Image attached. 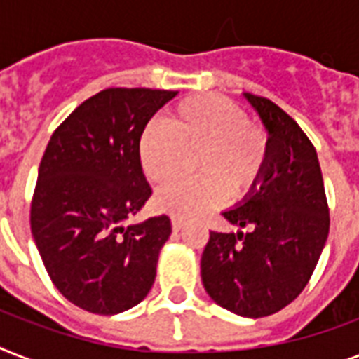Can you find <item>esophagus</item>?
<instances>
[{
	"label": "esophagus",
	"instance_id": "34e87169",
	"mask_svg": "<svg viewBox=\"0 0 359 359\" xmlns=\"http://www.w3.org/2000/svg\"><path fill=\"white\" fill-rule=\"evenodd\" d=\"M171 225H173L175 231H180L184 227V219L180 218V216H171Z\"/></svg>",
	"mask_w": 359,
	"mask_h": 359
}]
</instances>
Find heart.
<instances>
[{"instance_id": "obj_1", "label": "heart", "mask_w": 359, "mask_h": 359, "mask_svg": "<svg viewBox=\"0 0 359 359\" xmlns=\"http://www.w3.org/2000/svg\"><path fill=\"white\" fill-rule=\"evenodd\" d=\"M163 126L151 124L137 143L143 173L154 184L168 182L197 152L194 169L201 177L179 179L158 191L156 205L163 212L191 216L225 199L251 190L268 162V135L251 123L238 104L219 95H197L175 104Z\"/></svg>"}]
</instances>
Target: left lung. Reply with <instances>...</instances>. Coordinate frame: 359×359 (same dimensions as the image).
Returning a JSON list of instances; mask_svg holds the SVG:
<instances>
[{"instance_id":"8db88e82","label":"left lung","mask_w":359,"mask_h":359,"mask_svg":"<svg viewBox=\"0 0 359 359\" xmlns=\"http://www.w3.org/2000/svg\"><path fill=\"white\" fill-rule=\"evenodd\" d=\"M270 134L264 173L244 203L224 212L240 233L210 231L201 279L218 306L268 317L289 306L311 279L330 231L317 151L285 109L245 93Z\"/></svg>"}]
</instances>
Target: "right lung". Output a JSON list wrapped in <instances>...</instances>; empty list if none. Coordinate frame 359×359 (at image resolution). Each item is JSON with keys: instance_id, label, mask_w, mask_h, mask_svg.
Here are the masks:
<instances>
[{"instance_id": "obj_1", "label": "right lung", "mask_w": 359, "mask_h": 359, "mask_svg": "<svg viewBox=\"0 0 359 359\" xmlns=\"http://www.w3.org/2000/svg\"><path fill=\"white\" fill-rule=\"evenodd\" d=\"M177 91L108 87L59 124L31 199V233L57 290L89 313L137 306L156 278L168 216L123 227L151 197L137 143Z\"/></svg>"}]
</instances>
